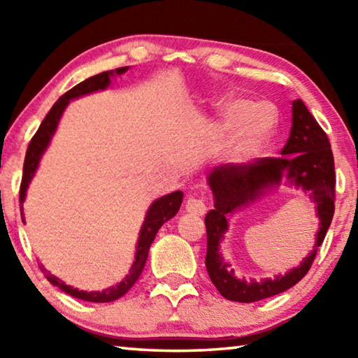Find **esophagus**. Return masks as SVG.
Returning <instances> with one entry per match:
<instances>
[{
  "mask_svg": "<svg viewBox=\"0 0 358 358\" xmlns=\"http://www.w3.org/2000/svg\"><path fill=\"white\" fill-rule=\"evenodd\" d=\"M185 208H186L187 213L197 215V216L205 215V213H207V210H208L207 203H205V201L201 197H189V199H187Z\"/></svg>",
  "mask_w": 358,
  "mask_h": 358,
  "instance_id": "1",
  "label": "esophagus"
}]
</instances>
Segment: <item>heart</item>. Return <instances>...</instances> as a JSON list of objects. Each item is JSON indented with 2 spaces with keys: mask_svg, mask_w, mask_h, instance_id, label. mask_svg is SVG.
<instances>
[{
  "mask_svg": "<svg viewBox=\"0 0 358 358\" xmlns=\"http://www.w3.org/2000/svg\"><path fill=\"white\" fill-rule=\"evenodd\" d=\"M248 110H250V102L243 99H234L227 101L220 112V126L222 129H230L237 126L238 122L241 123L229 145V156L235 161L246 159V157L259 153L268 143L271 136L270 126H266V128H252L250 124V115H247L246 117L244 116ZM241 117L244 120H242Z\"/></svg>",
  "mask_w": 358,
  "mask_h": 358,
  "instance_id": "b5f03b06",
  "label": "heart"
}]
</instances>
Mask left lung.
I'll use <instances>...</instances> for the list:
<instances>
[{
  "label": "left lung",
  "mask_w": 358,
  "mask_h": 358,
  "mask_svg": "<svg viewBox=\"0 0 358 358\" xmlns=\"http://www.w3.org/2000/svg\"><path fill=\"white\" fill-rule=\"evenodd\" d=\"M335 162L329 137L301 99L292 102V128L280 157H259L250 164H221L211 169L208 186L213 192L215 208L205 216V266L211 282L224 299L240 303L268 299L295 286L308 273L335 213ZM282 184L301 189L317 205L320 230L315 250L299 267L273 280H240L219 252L223 234L228 228L227 217Z\"/></svg>",
  "instance_id": "8db88e82"
}]
</instances>
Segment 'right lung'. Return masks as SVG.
Here are the masks:
<instances>
[{
  "mask_svg": "<svg viewBox=\"0 0 358 358\" xmlns=\"http://www.w3.org/2000/svg\"><path fill=\"white\" fill-rule=\"evenodd\" d=\"M128 69H129V66H124V68H118L115 71H106V72H101V74H98V76L90 77V78H87V80H83L78 85H76L74 88H71L68 93H64L62 98H59L55 104H53L50 112L47 113V117L41 123L38 132L33 136L31 142H29L28 150H27V156H25V162H23V177H22V185H20L22 220H23V202H25V197H27V189H28L29 183H31L36 171H38L42 155L45 153L47 147L50 145L53 134H55L58 123H59V118H62L64 108L68 107V104L72 99H77V98H80V96L99 92V90H106L108 85H110L112 77L124 74ZM181 202H183V192L175 191V192L167 194V196H162L161 199H156V201L150 205L147 215H145V221L142 224L141 234H138L134 264H132V266H131L129 275L126 276L123 281L118 282L117 286L104 289V290H101V292L99 290H94V292H87V290H78L76 287L68 286V284L59 280V278L52 275L50 271H47L44 268V265H41L42 273L45 275L47 280L50 281L53 286L59 287L63 292L76 296V299H80L85 301H93V303H107V301L118 300L120 296H123L126 292H128V290L134 286L136 281L138 280V276H141L145 264H147L150 246H151V243H153L157 230L161 229L162 224L169 220H172V217L178 213Z\"/></svg>",
  "mask_w": 358,
  "mask_h": 358,
  "instance_id": "1",
  "label": "right lung"
}]
</instances>
